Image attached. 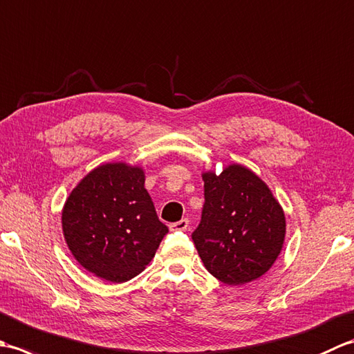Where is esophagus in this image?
<instances>
[{"label":"esophagus","mask_w":354,"mask_h":354,"mask_svg":"<svg viewBox=\"0 0 354 354\" xmlns=\"http://www.w3.org/2000/svg\"><path fill=\"white\" fill-rule=\"evenodd\" d=\"M170 228L175 231H187V228H189V219H181L175 223H171Z\"/></svg>","instance_id":"obj_1"}]
</instances>
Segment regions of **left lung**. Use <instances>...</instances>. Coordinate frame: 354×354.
<instances>
[{
    "mask_svg": "<svg viewBox=\"0 0 354 354\" xmlns=\"http://www.w3.org/2000/svg\"><path fill=\"white\" fill-rule=\"evenodd\" d=\"M202 178L205 202L192 234L199 257L222 283H250L268 272L281 251L283 209L268 185L243 165Z\"/></svg>",
    "mask_w": 354,
    "mask_h": 354,
    "instance_id": "8db88e82",
    "label": "left lung"
}]
</instances>
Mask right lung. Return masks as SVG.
Here are the masks:
<instances>
[{
  "instance_id": "add662e5",
  "label": "right lung",
  "mask_w": 354,
  "mask_h": 354,
  "mask_svg": "<svg viewBox=\"0 0 354 354\" xmlns=\"http://www.w3.org/2000/svg\"><path fill=\"white\" fill-rule=\"evenodd\" d=\"M62 228L74 259L112 283L138 275L169 232L145 189V173L124 162L100 165L82 179L65 202Z\"/></svg>"
}]
</instances>
